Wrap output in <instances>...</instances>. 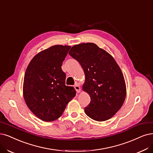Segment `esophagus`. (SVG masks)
I'll use <instances>...</instances> for the list:
<instances>
[{"instance_id":"1","label":"esophagus","mask_w":153,"mask_h":153,"mask_svg":"<svg viewBox=\"0 0 153 153\" xmlns=\"http://www.w3.org/2000/svg\"><path fill=\"white\" fill-rule=\"evenodd\" d=\"M74 88L76 90L77 93H80L81 92V88H80V86H79L78 83H76L75 85H74Z\"/></svg>"}]
</instances>
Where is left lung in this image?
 Here are the masks:
<instances>
[{
    "label": "left lung",
    "mask_w": 153,
    "mask_h": 153,
    "mask_svg": "<svg viewBox=\"0 0 153 153\" xmlns=\"http://www.w3.org/2000/svg\"><path fill=\"white\" fill-rule=\"evenodd\" d=\"M69 54L77 60L84 72V91L91 98L84 108L96 121L110 119L120 109L126 97V85L120 67L114 57L93 43L76 45Z\"/></svg>",
    "instance_id": "8db88e82"
}]
</instances>
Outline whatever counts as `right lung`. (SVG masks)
Here are the masks:
<instances>
[{"mask_svg": "<svg viewBox=\"0 0 153 153\" xmlns=\"http://www.w3.org/2000/svg\"><path fill=\"white\" fill-rule=\"evenodd\" d=\"M71 46L56 45L36 54L25 72L23 97L33 114L45 122H52L63 114L76 96L75 89L65 86L62 64Z\"/></svg>", "mask_w": 153, "mask_h": 153, "instance_id": "obj_1", "label": "right lung"}]
</instances>
